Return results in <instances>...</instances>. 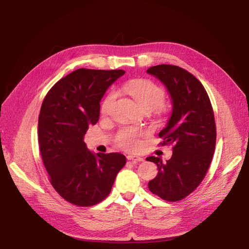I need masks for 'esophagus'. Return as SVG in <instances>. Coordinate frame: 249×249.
<instances>
[{
	"label": "esophagus",
	"mask_w": 249,
	"mask_h": 249,
	"mask_svg": "<svg viewBox=\"0 0 249 249\" xmlns=\"http://www.w3.org/2000/svg\"><path fill=\"white\" fill-rule=\"evenodd\" d=\"M127 160H132L133 162H140V161L144 160L142 158H140V156H136V155H128L127 156Z\"/></svg>",
	"instance_id": "obj_1"
}]
</instances>
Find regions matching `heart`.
Listing matches in <instances>:
<instances>
[{
    "label": "heart",
    "mask_w": 249,
    "mask_h": 249,
    "mask_svg": "<svg viewBox=\"0 0 249 249\" xmlns=\"http://www.w3.org/2000/svg\"><path fill=\"white\" fill-rule=\"evenodd\" d=\"M123 89L131 96L142 109L155 110L160 108L164 102V89L149 80L136 78L127 82L123 86ZM116 93L111 91L102 102L101 113L106 115L112 110L116 100ZM144 134L134 129H124L118 134L117 142L120 147L128 150H135L139 147V138Z\"/></svg>",
    "instance_id": "1"
}]
</instances>
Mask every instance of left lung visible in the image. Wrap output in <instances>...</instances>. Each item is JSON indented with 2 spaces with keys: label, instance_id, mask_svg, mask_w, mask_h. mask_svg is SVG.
Listing matches in <instances>:
<instances>
[{
  "label": "left lung",
  "instance_id": "obj_1",
  "mask_svg": "<svg viewBox=\"0 0 249 249\" xmlns=\"http://www.w3.org/2000/svg\"><path fill=\"white\" fill-rule=\"evenodd\" d=\"M173 99V113L159 136L161 146L173 145L171 160L150 156L159 174L148 182L149 191L168 202H178L193 193L204 179L216 145L214 112L202 83L188 71L172 64L151 67Z\"/></svg>",
  "mask_w": 249,
  "mask_h": 249
}]
</instances>
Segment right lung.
I'll list each match as a JSON object with an SVG mask.
<instances>
[{"label": "right lung", "mask_w": 249, "mask_h": 249, "mask_svg": "<svg viewBox=\"0 0 249 249\" xmlns=\"http://www.w3.org/2000/svg\"><path fill=\"white\" fill-rule=\"evenodd\" d=\"M125 73L122 70L78 69L46 94L38 118V143L49 181L61 197L80 207L95 206L111 193L126 163L121 153H91L84 142L100 116L106 89Z\"/></svg>", "instance_id": "obj_1"}]
</instances>
